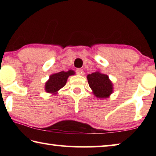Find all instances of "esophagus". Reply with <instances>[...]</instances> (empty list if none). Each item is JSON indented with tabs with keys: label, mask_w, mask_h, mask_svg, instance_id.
I'll return each mask as SVG.
<instances>
[{
	"label": "esophagus",
	"mask_w": 156,
	"mask_h": 156,
	"mask_svg": "<svg viewBox=\"0 0 156 156\" xmlns=\"http://www.w3.org/2000/svg\"><path fill=\"white\" fill-rule=\"evenodd\" d=\"M76 72L78 75H80V76L84 75V71L83 69H76Z\"/></svg>",
	"instance_id": "34e87169"
}]
</instances>
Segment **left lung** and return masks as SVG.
<instances>
[{"mask_svg":"<svg viewBox=\"0 0 156 156\" xmlns=\"http://www.w3.org/2000/svg\"><path fill=\"white\" fill-rule=\"evenodd\" d=\"M89 85L98 98H107L113 92V85L107 75L98 72L87 76Z\"/></svg>","mask_w":156,"mask_h":156,"instance_id":"8db88e82","label":"left lung"}]
</instances>
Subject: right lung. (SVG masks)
Masks as SVG:
<instances>
[{
  "mask_svg": "<svg viewBox=\"0 0 156 156\" xmlns=\"http://www.w3.org/2000/svg\"><path fill=\"white\" fill-rule=\"evenodd\" d=\"M74 74V72L69 70L68 72H60L50 76L49 80L45 84V90L47 93L56 94V92L65 85L69 76Z\"/></svg>",
  "mask_w": 156,
  "mask_h": 156,
  "instance_id": "obj_1",
  "label": "right lung"
}]
</instances>
